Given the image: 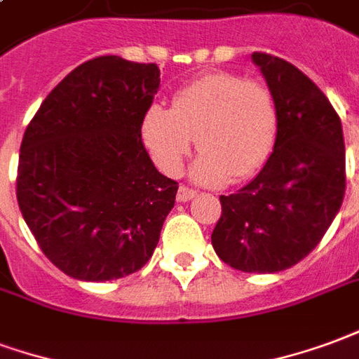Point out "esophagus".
Segmentation results:
<instances>
[{"instance_id":"34e87169","label":"esophagus","mask_w":359,"mask_h":359,"mask_svg":"<svg viewBox=\"0 0 359 359\" xmlns=\"http://www.w3.org/2000/svg\"><path fill=\"white\" fill-rule=\"evenodd\" d=\"M195 197V191L189 189V187H185V185H182L180 189H177V203H187V201H191V198Z\"/></svg>"}]
</instances>
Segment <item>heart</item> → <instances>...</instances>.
Listing matches in <instances>:
<instances>
[{"instance_id": "heart-1", "label": "heart", "mask_w": 359, "mask_h": 359, "mask_svg": "<svg viewBox=\"0 0 359 359\" xmlns=\"http://www.w3.org/2000/svg\"><path fill=\"white\" fill-rule=\"evenodd\" d=\"M276 103L258 80L231 72H210L185 83L172 97V109L151 104L141 135L154 164L177 176L189 154L193 137L198 158L195 182L218 187L262 168L276 137Z\"/></svg>"}]
</instances>
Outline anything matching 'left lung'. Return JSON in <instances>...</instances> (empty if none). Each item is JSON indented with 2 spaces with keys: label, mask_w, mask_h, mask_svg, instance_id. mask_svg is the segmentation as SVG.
<instances>
[{
  "label": "left lung",
  "mask_w": 359,
  "mask_h": 359,
  "mask_svg": "<svg viewBox=\"0 0 359 359\" xmlns=\"http://www.w3.org/2000/svg\"><path fill=\"white\" fill-rule=\"evenodd\" d=\"M252 61L276 103V145L252 182L219 197L212 247L231 268L276 273L310 255L341 208L344 137L333 104L304 72L269 53Z\"/></svg>",
  "instance_id": "8db88e82"
}]
</instances>
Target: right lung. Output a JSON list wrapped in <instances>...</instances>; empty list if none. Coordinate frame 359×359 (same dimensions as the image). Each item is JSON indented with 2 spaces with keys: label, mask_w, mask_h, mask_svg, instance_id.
<instances>
[{
  "label": "right lung",
  "mask_w": 359,
  "mask_h": 359,
  "mask_svg": "<svg viewBox=\"0 0 359 359\" xmlns=\"http://www.w3.org/2000/svg\"><path fill=\"white\" fill-rule=\"evenodd\" d=\"M161 70L104 55L76 67L26 126L17 201L41 252L82 281L149 262L177 182L154 168L141 124Z\"/></svg>",
  "instance_id": "1"
}]
</instances>
